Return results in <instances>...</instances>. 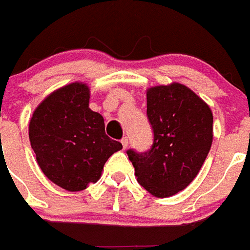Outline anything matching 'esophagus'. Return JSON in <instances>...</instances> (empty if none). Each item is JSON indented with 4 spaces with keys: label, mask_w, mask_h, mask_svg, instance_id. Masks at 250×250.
<instances>
[{
    "label": "esophagus",
    "mask_w": 250,
    "mask_h": 250,
    "mask_svg": "<svg viewBox=\"0 0 250 250\" xmlns=\"http://www.w3.org/2000/svg\"><path fill=\"white\" fill-rule=\"evenodd\" d=\"M121 143H122V145H123V149H125V147H127V146H128V137H123V139L121 140Z\"/></svg>",
    "instance_id": "1"
}]
</instances>
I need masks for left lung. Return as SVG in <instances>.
Returning <instances> with one entry per match:
<instances>
[{"label": "left lung", "instance_id": "obj_1", "mask_svg": "<svg viewBox=\"0 0 250 250\" xmlns=\"http://www.w3.org/2000/svg\"><path fill=\"white\" fill-rule=\"evenodd\" d=\"M146 115L153 145L127 150L139 184L157 198L184 190L196 177L213 140V115L204 101L180 83L151 87Z\"/></svg>", "mask_w": 250, "mask_h": 250}]
</instances>
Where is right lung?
<instances>
[{
	"label": "right lung",
	"instance_id": "add662e5",
	"mask_svg": "<svg viewBox=\"0 0 250 250\" xmlns=\"http://www.w3.org/2000/svg\"><path fill=\"white\" fill-rule=\"evenodd\" d=\"M90 90L72 83L44 99L29 123V140L46 177L68 191H81L101 176L122 149L105 133L104 118L88 107Z\"/></svg>",
	"mask_w": 250,
	"mask_h": 250
}]
</instances>
